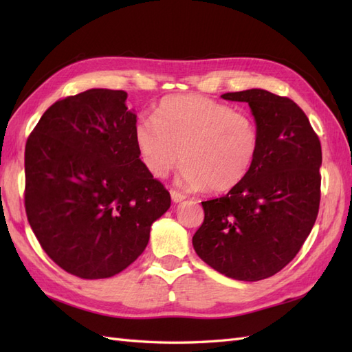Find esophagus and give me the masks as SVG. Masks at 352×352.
I'll return each mask as SVG.
<instances>
[{
    "instance_id": "1",
    "label": "esophagus",
    "mask_w": 352,
    "mask_h": 352,
    "mask_svg": "<svg viewBox=\"0 0 352 352\" xmlns=\"http://www.w3.org/2000/svg\"><path fill=\"white\" fill-rule=\"evenodd\" d=\"M170 198H172V201H174V203H182V201L186 198L182 192H178V190H170Z\"/></svg>"
}]
</instances>
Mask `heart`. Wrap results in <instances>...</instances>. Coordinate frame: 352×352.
Here are the masks:
<instances>
[{"label":"heart","mask_w":352,"mask_h":352,"mask_svg":"<svg viewBox=\"0 0 352 352\" xmlns=\"http://www.w3.org/2000/svg\"><path fill=\"white\" fill-rule=\"evenodd\" d=\"M133 138L142 164L155 178L168 177L182 159L178 183L189 190H231L260 151V130L251 116L195 94L164 96L154 121H139Z\"/></svg>","instance_id":"heart-1"}]
</instances>
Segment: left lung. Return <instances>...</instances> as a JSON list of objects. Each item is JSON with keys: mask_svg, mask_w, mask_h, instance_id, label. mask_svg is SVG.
<instances>
[{"mask_svg": "<svg viewBox=\"0 0 352 352\" xmlns=\"http://www.w3.org/2000/svg\"><path fill=\"white\" fill-rule=\"evenodd\" d=\"M222 98L248 102L260 151L241 184L201 203L204 222L192 243L214 271L258 281L289 265L315 226L322 149L309 118L287 96L250 89Z\"/></svg>", "mask_w": 352, "mask_h": 352, "instance_id": "1", "label": "left lung"}]
</instances>
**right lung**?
<instances>
[{
    "label": "right lung",
    "mask_w": 352,
    "mask_h": 352,
    "mask_svg": "<svg viewBox=\"0 0 352 352\" xmlns=\"http://www.w3.org/2000/svg\"><path fill=\"white\" fill-rule=\"evenodd\" d=\"M126 92L89 89L56 101L25 145V212L42 250L80 278H109L149 241L170 195L142 164Z\"/></svg>",
    "instance_id": "right-lung-1"
}]
</instances>
